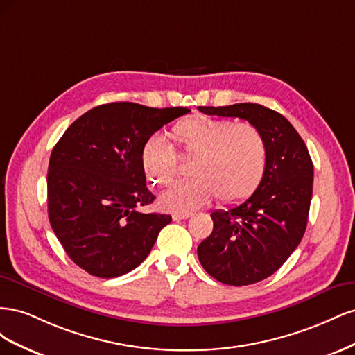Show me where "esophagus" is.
<instances>
[{
    "instance_id": "obj_1",
    "label": "esophagus",
    "mask_w": 355,
    "mask_h": 355,
    "mask_svg": "<svg viewBox=\"0 0 355 355\" xmlns=\"http://www.w3.org/2000/svg\"><path fill=\"white\" fill-rule=\"evenodd\" d=\"M192 213L189 211H176L173 213V220H182V219H188Z\"/></svg>"
}]
</instances>
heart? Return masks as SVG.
I'll return each instance as SVG.
<instances>
[{
    "mask_svg": "<svg viewBox=\"0 0 355 355\" xmlns=\"http://www.w3.org/2000/svg\"><path fill=\"white\" fill-rule=\"evenodd\" d=\"M173 137L197 159L191 168L194 179L163 196L166 209L196 210L214 196L222 202H239L261 185L266 170V145L253 124L194 118L179 123ZM141 164L148 180L157 187L173 185L179 173L175 149L159 136L144 142Z\"/></svg>",
    "mask_w": 355,
    "mask_h": 355,
    "instance_id": "1",
    "label": "heart"
}]
</instances>
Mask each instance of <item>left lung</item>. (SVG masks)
<instances>
[{"instance_id":"1","label":"left lung","mask_w":355,"mask_h":355,"mask_svg":"<svg viewBox=\"0 0 355 355\" xmlns=\"http://www.w3.org/2000/svg\"><path fill=\"white\" fill-rule=\"evenodd\" d=\"M198 110L243 118L263 136L266 170L261 185L243 202L210 214L213 231L197 250L202 268L218 282L254 284L272 275L304 237L313 197V161L287 118L262 105Z\"/></svg>"}]
</instances>
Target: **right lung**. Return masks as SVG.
<instances>
[{
    "label": "right lung",
    "instance_id": "add662e5",
    "mask_svg": "<svg viewBox=\"0 0 355 355\" xmlns=\"http://www.w3.org/2000/svg\"><path fill=\"white\" fill-rule=\"evenodd\" d=\"M132 102L105 103L83 114L50 155L49 219L71 259L101 278L141 265L170 214L144 213L154 201L141 149L164 124L188 114Z\"/></svg>",
    "mask_w": 355,
    "mask_h": 355
}]
</instances>
